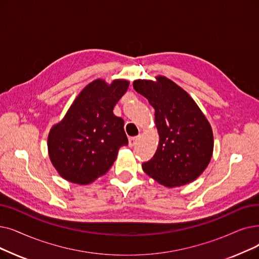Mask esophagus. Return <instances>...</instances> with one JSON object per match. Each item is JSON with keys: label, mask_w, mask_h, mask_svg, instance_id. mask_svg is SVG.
<instances>
[{"label": "esophagus", "mask_w": 259, "mask_h": 259, "mask_svg": "<svg viewBox=\"0 0 259 259\" xmlns=\"http://www.w3.org/2000/svg\"><path fill=\"white\" fill-rule=\"evenodd\" d=\"M140 138H141L140 136L139 137H134V138H130L129 139V146H130V147H133V146L138 143Z\"/></svg>", "instance_id": "obj_1"}]
</instances>
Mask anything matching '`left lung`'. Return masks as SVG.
I'll list each match as a JSON object with an SVG mask.
<instances>
[{
  "label": "left lung",
  "instance_id": "8db88e82",
  "mask_svg": "<svg viewBox=\"0 0 259 259\" xmlns=\"http://www.w3.org/2000/svg\"><path fill=\"white\" fill-rule=\"evenodd\" d=\"M133 89L154 109L159 145L143 170L165 187L186 185L203 172L213 151L211 126L190 95L167 77L138 79Z\"/></svg>",
  "mask_w": 259,
  "mask_h": 259
}]
</instances>
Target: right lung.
<instances>
[{
    "instance_id": "add662e5",
    "label": "right lung",
    "mask_w": 259,
    "mask_h": 259,
    "mask_svg": "<svg viewBox=\"0 0 259 259\" xmlns=\"http://www.w3.org/2000/svg\"><path fill=\"white\" fill-rule=\"evenodd\" d=\"M129 83L126 79L90 82L51 128L50 160L66 181L79 185L94 182L113 165L121 146L128 145L125 122L113 114V109Z\"/></svg>"
}]
</instances>
